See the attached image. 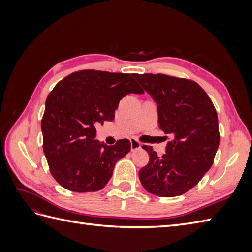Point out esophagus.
I'll list each match as a JSON object with an SVG mask.
<instances>
[{"mask_svg": "<svg viewBox=\"0 0 252 252\" xmlns=\"http://www.w3.org/2000/svg\"><path fill=\"white\" fill-rule=\"evenodd\" d=\"M130 145H131V150H132V151L141 148V143H139L138 141L134 140V139H131V140H130Z\"/></svg>", "mask_w": 252, "mask_h": 252, "instance_id": "obj_1", "label": "esophagus"}]
</instances>
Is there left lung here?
<instances>
[{"mask_svg": "<svg viewBox=\"0 0 252 252\" xmlns=\"http://www.w3.org/2000/svg\"><path fill=\"white\" fill-rule=\"evenodd\" d=\"M158 105V127L172 141L139 171L143 187L163 197L178 196L199 183L212 166L220 144L219 122L207 94L193 81L166 74H133Z\"/></svg>", "mask_w": 252, "mask_h": 252, "instance_id": "left-lung-1", "label": "left lung"}]
</instances>
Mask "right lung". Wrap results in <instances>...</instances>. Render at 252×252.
I'll list each match as a JSON object with an SVG mask.
<instances>
[{"label": "right lung", "mask_w": 252, "mask_h": 252, "mask_svg": "<svg viewBox=\"0 0 252 252\" xmlns=\"http://www.w3.org/2000/svg\"><path fill=\"white\" fill-rule=\"evenodd\" d=\"M129 94H144L130 74L95 70L71 73L53 88L41 128L45 157L61 186L93 192L107 184L131 145L127 139L112 146L94 140L95 124L112 121L120 101Z\"/></svg>", "instance_id": "right-lung-1"}]
</instances>
